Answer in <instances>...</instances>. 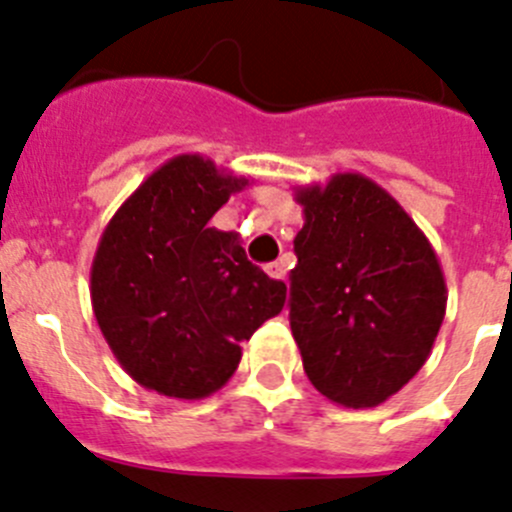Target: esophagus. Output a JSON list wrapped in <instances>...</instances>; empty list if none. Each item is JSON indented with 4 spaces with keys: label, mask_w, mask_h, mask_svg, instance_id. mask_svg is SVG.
Masks as SVG:
<instances>
[{
    "label": "esophagus",
    "mask_w": 512,
    "mask_h": 512,
    "mask_svg": "<svg viewBox=\"0 0 512 512\" xmlns=\"http://www.w3.org/2000/svg\"><path fill=\"white\" fill-rule=\"evenodd\" d=\"M266 274H269L271 279L284 281V279H287V266H284V261H274V264H266Z\"/></svg>",
    "instance_id": "34e87169"
}]
</instances>
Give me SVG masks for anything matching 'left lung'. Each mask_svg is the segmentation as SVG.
Instances as JSON below:
<instances>
[{"instance_id": "8db88e82", "label": "left lung", "mask_w": 512, "mask_h": 512, "mask_svg": "<svg viewBox=\"0 0 512 512\" xmlns=\"http://www.w3.org/2000/svg\"><path fill=\"white\" fill-rule=\"evenodd\" d=\"M289 325L312 386L332 403L373 409L421 370L447 312L429 238L391 192L358 172L294 190Z\"/></svg>"}]
</instances>
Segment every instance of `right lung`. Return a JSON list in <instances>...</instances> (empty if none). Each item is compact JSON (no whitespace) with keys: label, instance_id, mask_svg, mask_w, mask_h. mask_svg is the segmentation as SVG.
I'll return each instance as SVG.
<instances>
[{"label":"right lung","instance_id":"right-lung-1","mask_svg":"<svg viewBox=\"0 0 512 512\" xmlns=\"http://www.w3.org/2000/svg\"><path fill=\"white\" fill-rule=\"evenodd\" d=\"M248 185L203 154H177L103 228L91 304L121 368L162 396L198 401L228 383L241 342L276 317L287 284L210 218Z\"/></svg>","mask_w":512,"mask_h":512}]
</instances>
